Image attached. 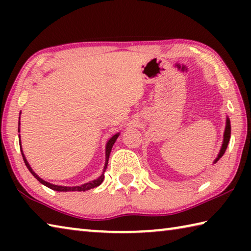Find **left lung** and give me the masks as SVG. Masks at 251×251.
I'll return each mask as SVG.
<instances>
[{"label":"left lung","instance_id":"1","mask_svg":"<svg viewBox=\"0 0 251 251\" xmlns=\"http://www.w3.org/2000/svg\"><path fill=\"white\" fill-rule=\"evenodd\" d=\"M230 133H231V128H230V121H229V118L227 117L226 120V127H225V133H224V141H223V145L222 148H220V151L217 156V158L215 159L214 164L217 163V161L222 158L223 155L225 154V151L227 150V146H228V143H229V139H230Z\"/></svg>","mask_w":251,"mask_h":251}]
</instances>
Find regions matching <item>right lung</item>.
Here are the masks:
<instances>
[{
    "instance_id": "add662e5",
    "label": "right lung",
    "mask_w": 251,
    "mask_h": 251,
    "mask_svg": "<svg viewBox=\"0 0 251 251\" xmlns=\"http://www.w3.org/2000/svg\"><path fill=\"white\" fill-rule=\"evenodd\" d=\"M20 114H21V113H20ZM19 125H20V123H19ZM19 131H20V128H19ZM118 136H120V133H117V134L114 135L113 137H110V138L108 139L107 144H106V154H105V156H106V159H105V166H104L103 174H101V175H100L99 178H97V179H94V180H92V181H88V182H86V184H84V185L75 186V187H67V186L53 185V184H50V182H48V181L43 180V179H42V178H40L39 176L36 175L35 173L33 172V169L31 168V166H29V164L27 163L26 158H25V156H24V154H23V151H22L23 160H24L25 165H26V167L28 168V171L31 172L32 175H33L34 177H35L36 179L41 182V184H43L44 186L49 187V188H50V189L56 190V192H85V190H90V189H92V188H95V187L100 186V185L101 184V182H103V180H104V173H105V171H106V168H107V164H108V158H109L110 151H112V147H113V145H114V143L116 142V139H117ZM20 143H21V138H20ZM20 147H22V146H21V144H20Z\"/></svg>"
}]
</instances>
